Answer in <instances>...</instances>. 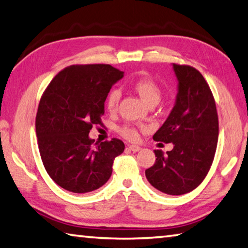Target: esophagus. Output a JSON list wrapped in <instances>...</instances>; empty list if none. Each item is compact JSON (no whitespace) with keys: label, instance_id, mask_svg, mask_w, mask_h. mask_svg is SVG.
Segmentation results:
<instances>
[{"label":"esophagus","instance_id":"34e87169","mask_svg":"<svg viewBox=\"0 0 248 248\" xmlns=\"http://www.w3.org/2000/svg\"><path fill=\"white\" fill-rule=\"evenodd\" d=\"M128 149H129L130 151H132V152H138V151H140V150H141L140 146H138V145H134V144L129 145V146H128Z\"/></svg>","mask_w":248,"mask_h":248}]
</instances>
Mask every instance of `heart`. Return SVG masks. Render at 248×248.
<instances>
[{"instance_id":"obj_1","label":"heart","mask_w":248,"mask_h":248,"mask_svg":"<svg viewBox=\"0 0 248 248\" xmlns=\"http://www.w3.org/2000/svg\"><path fill=\"white\" fill-rule=\"evenodd\" d=\"M133 90L139 94L142 98L144 99L145 103H148L150 106L157 104L159 99L162 97V89L158 85V83L154 81L153 78L148 77H141L137 78L132 83ZM121 93L118 89H112L109 91V93L106 96L105 105L109 112H116L118 110L119 102H120ZM118 132L121 137L129 141H136L139 138L138 130L131 124H125L118 128Z\"/></svg>"}]
</instances>
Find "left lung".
Segmentation results:
<instances>
[{"label":"left lung","instance_id":"obj_1","mask_svg":"<svg viewBox=\"0 0 248 248\" xmlns=\"http://www.w3.org/2000/svg\"><path fill=\"white\" fill-rule=\"evenodd\" d=\"M178 94L169 118L153 136L155 141L173 143L166 154L154 150L155 163L145 170L157 190L179 196L196 189L211 169L219 137L216 100L198 70L174 63Z\"/></svg>","mask_w":248,"mask_h":248}]
</instances>
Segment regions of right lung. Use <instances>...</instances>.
Masks as SVG:
<instances>
[{"label": "right lung", "instance_id": "add662e5", "mask_svg": "<svg viewBox=\"0 0 248 248\" xmlns=\"http://www.w3.org/2000/svg\"><path fill=\"white\" fill-rule=\"evenodd\" d=\"M124 72L110 64H75L59 72L41 95L36 134L48 175L63 189L85 194L110 178L114 159L124 152L117 138L99 143L89 138L103 124L104 103Z\"/></svg>", "mask_w": 248, "mask_h": 248}]
</instances>
